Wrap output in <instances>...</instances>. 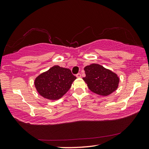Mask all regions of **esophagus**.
I'll return each mask as SVG.
<instances>
[{"label": "esophagus", "mask_w": 149, "mask_h": 149, "mask_svg": "<svg viewBox=\"0 0 149 149\" xmlns=\"http://www.w3.org/2000/svg\"><path fill=\"white\" fill-rule=\"evenodd\" d=\"M76 77L77 78H80L81 77V74H80V73H78V74L76 75Z\"/></svg>", "instance_id": "esophagus-1"}]
</instances>
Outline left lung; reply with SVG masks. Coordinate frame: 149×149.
I'll list each match as a JSON object with an SVG mask.
<instances>
[{
  "label": "left lung",
  "instance_id": "1",
  "mask_svg": "<svg viewBox=\"0 0 149 149\" xmlns=\"http://www.w3.org/2000/svg\"><path fill=\"white\" fill-rule=\"evenodd\" d=\"M84 70L86 77L83 79L93 93L107 96L118 88L120 79L110 70L96 63L85 66Z\"/></svg>",
  "mask_w": 149,
  "mask_h": 149
}]
</instances>
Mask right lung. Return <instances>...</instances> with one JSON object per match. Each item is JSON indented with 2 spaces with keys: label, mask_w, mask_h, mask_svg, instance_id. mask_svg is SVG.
Instances as JSON below:
<instances>
[{
  "label": "right lung",
  "mask_w": 149,
  "mask_h": 149,
  "mask_svg": "<svg viewBox=\"0 0 149 149\" xmlns=\"http://www.w3.org/2000/svg\"><path fill=\"white\" fill-rule=\"evenodd\" d=\"M75 79L70 70L55 65L39 75L34 81V86L41 96L55 100L67 92Z\"/></svg>",
  "instance_id": "obj_1"
}]
</instances>
